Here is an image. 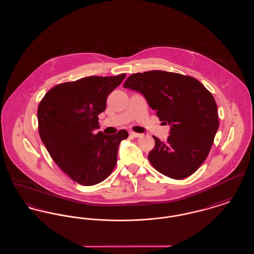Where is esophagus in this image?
Wrapping results in <instances>:
<instances>
[{
  "label": "esophagus",
  "instance_id": "esophagus-1",
  "mask_svg": "<svg viewBox=\"0 0 254 254\" xmlns=\"http://www.w3.org/2000/svg\"><path fill=\"white\" fill-rule=\"evenodd\" d=\"M130 135H132L133 137H139V136H141L142 134L141 133H135V132H130Z\"/></svg>",
  "mask_w": 254,
  "mask_h": 254
}]
</instances>
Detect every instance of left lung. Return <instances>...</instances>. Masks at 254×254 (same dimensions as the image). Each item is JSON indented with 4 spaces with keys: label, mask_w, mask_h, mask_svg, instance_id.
I'll use <instances>...</instances> for the list:
<instances>
[{
    "label": "left lung",
    "mask_w": 254,
    "mask_h": 254,
    "mask_svg": "<svg viewBox=\"0 0 254 254\" xmlns=\"http://www.w3.org/2000/svg\"><path fill=\"white\" fill-rule=\"evenodd\" d=\"M123 87L142 94L160 121L170 125L166 142L153 136L155 147L148 155L153 167L175 180L197 171L219 128L211 93L194 77L163 70L133 73Z\"/></svg>",
    "instance_id": "left-lung-1"
}]
</instances>
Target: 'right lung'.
Listing matches in <instances>:
<instances>
[{"instance_id": "obj_1", "label": "right lung", "mask_w": 254, "mask_h": 254, "mask_svg": "<svg viewBox=\"0 0 254 254\" xmlns=\"http://www.w3.org/2000/svg\"><path fill=\"white\" fill-rule=\"evenodd\" d=\"M125 76H89L58 84L39 103L41 139L55 163L79 185L90 187L107 179L117 164L121 140L129 135L126 130L94 133L108 95Z\"/></svg>"}]
</instances>
